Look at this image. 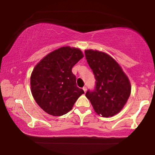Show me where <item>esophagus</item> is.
<instances>
[{
    "label": "esophagus",
    "instance_id": "obj_1",
    "mask_svg": "<svg viewBox=\"0 0 155 155\" xmlns=\"http://www.w3.org/2000/svg\"><path fill=\"white\" fill-rule=\"evenodd\" d=\"M83 90H84V91L85 93L86 92V91H87V88H86V86H84V87H83Z\"/></svg>",
    "mask_w": 155,
    "mask_h": 155
}]
</instances>
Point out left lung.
<instances>
[{
  "instance_id": "8db88e82",
  "label": "left lung",
  "mask_w": 155,
  "mask_h": 155,
  "mask_svg": "<svg viewBox=\"0 0 155 155\" xmlns=\"http://www.w3.org/2000/svg\"><path fill=\"white\" fill-rule=\"evenodd\" d=\"M85 55L96 80L93 91L86 93L95 112L113 117L124 108L130 95V81L119 63L104 52L86 50Z\"/></svg>"
}]
</instances>
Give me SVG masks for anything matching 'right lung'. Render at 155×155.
<instances>
[{
	"label": "right lung",
	"mask_w": 155,
	"mask_h": 155,
	"mask_svg": "<svg viewBox=\"0 0 155 155\" xmlns=\"http://www.w3.org/2000/svg\"><path fill=\"white\" fill-rule=\"evenodd\" d=\"M84 54L80 49L63 46L45 56L30 78L35 101L48 114L59 117L72 109L84 91L77 86L71 69Z\"/></svg>",
	"instance_id": "obj_1"
}]
</instances>
